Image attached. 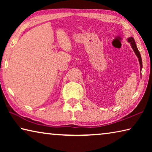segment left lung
Returning <instances> with one entry per match:
<instances>
[{"label":"left lung","mask_w":152,"mask_h":152,"mask_svg":"<svg viewBox=\"0 0 152 152\" xmlns=\"http://www.w3.org/2000/svg\"><path fill=\"white\" fill-rule=\"evenodd\" d=\"M127 42L131 44V46H132L133 51H134L136 56H137V58H138L139 62H140V71L141 72V69H142V60H141V54H140V51H139L138 49L137 48V45H136L135 40L133 37H129V38H127Z\"/></svg>","instance_id":"left-lung-1"}]
</instances>
